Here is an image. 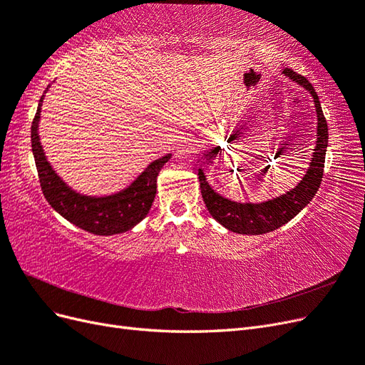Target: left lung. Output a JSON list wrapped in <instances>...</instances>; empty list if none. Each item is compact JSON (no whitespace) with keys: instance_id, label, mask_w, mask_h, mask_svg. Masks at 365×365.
I'll return each instance as SVG.
<instances>
[{"instance_id":"1","label":"left lung","mask_w":365,"mask_h":365,"mask_svg":"<svg viewBox=\"0 0 365 365\" xmlns=\"http://www.w3.org/2000/svg\"><path fill=\"white\" fill-rule=\"evenodd\" d=\"M286 76H289L292 81L303 85L306 90L312 94L317 117H318V128H317V148L314 149V158L311 160V168L307 169L304 178L292 190L286 195H282L275 200L262 202V204H240L225 200L217 195L212 187L205 181V175L200 170V184L202 200L210 212L220 225H224L233 233L239 235H263L269 233L284 225L286 222L297 216L302 210L312 201V197L319 189V184L323 180L324 173V158L326 149L329 141L327 132V121L324 118L319 98L314 90V86L309 83L306 77L297 74L295 71L286 68L283 71Z\"/></svg>"}]
</instances>
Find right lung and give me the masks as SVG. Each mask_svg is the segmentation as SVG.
<instances>
[{
    "instance_id": "obj_1",
    "label": "right lung",
    "mask_w": 365,
    "mask_h": 365,
    "mask_svg": "<svg viewBox=\"0 0 365 365\" xmlns=\"http://www.w3.org/2000/svg\"><path fill=\"white\" fill-rule=\"evenodd\" d=\"M42 97L35 118L31 121V150L36 163L41 189L48 204L76 227L98 236L125 233L137 225L149 213L157 193V176L163 165L170 160V153L150 163L137 181L117 195L91 197L76 193L54 173L43 155L38 135Z\"/></svg>"
}]
</instances>
